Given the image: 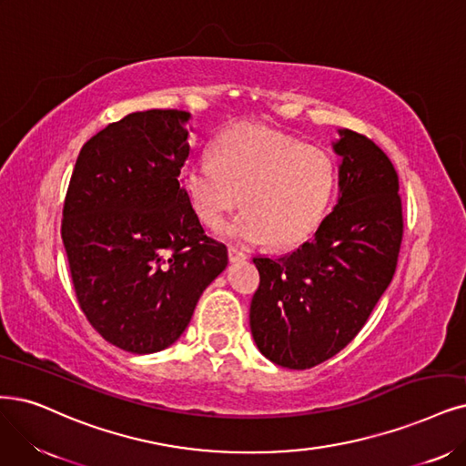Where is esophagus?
I'll return each mask as SVG.
<instances>
[{"mask_svg":"<svg viewBox=\"0 0 466 466\" xmlns=\"http://www.w3.org/2000/svg\"><path fill=\"white\" fill-rule=\"evenodd\" d=\"M228 259L230 263H238V261H246L248 255L244 251H239L238 248H228Z\"/></svg>","mask_w":466,"mask_h":466,"instance_id":"obj_1","label":"esophagus"}]
</instances>
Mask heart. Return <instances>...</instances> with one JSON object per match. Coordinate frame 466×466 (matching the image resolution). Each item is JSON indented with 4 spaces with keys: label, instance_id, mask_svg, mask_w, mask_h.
<instances>
[{
    "label": "heart",
    "instance_id": "obj_1",
    "mask_svg": "<svg viewBox=\"0 0 466 466\" xmlns=\"http://www.w3.org/2000/svg\"><path fill=\"white\" fill-rule=\"evenodd\" d=\"M336 184L330 155L299 137L259 125H238L213 144V159H196L184 170V186L199 220L209 228L242 201L248 209L227 228L230 239L294 246L324 217Z\"/></svg>",
    "mask_w": 466,
    "mask_h": 466
}]
</instances>
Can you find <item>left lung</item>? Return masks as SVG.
I'll list each match as a JSON object with an SVG mask.
<instances>
[{"label": "left lung", "mask_w": 466, "mask_h": 466, "mask_svg": "<svg viewBox=\"0 0 466 466\" xmlns=\"http://www.w3.org/2000/svg\"><path fill=\"white\" fill-rule=\"evenodd\" d=\"M334 211L296 251L255 257L259 288L249 326L274 365L303 370L339 353L390 286L403 238L400 178L367 136L338 130Z\"/></svg>", "instance_id": "obj_1"}]
</instances>
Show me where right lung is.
Segmentation results:
<instances>
[{
  "mask_svg": "<svg viewBox=\"0 0 466 466\" xmlns=\"http://www.w3.org/2000/svg\"><path fill=\"white\" fill-rule=\"evenodd\" d=\"M187 120L178 109L127 115L82 146L68 182L61 238L78 305L128 353L172 346L228 265L178 180Z\"/></svg>",
  "mask_w": 466,
  "mask_h": 466,
  "instance_id": "obj_1",
  "label": "right lung"
}]
</instances>
